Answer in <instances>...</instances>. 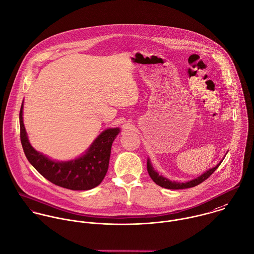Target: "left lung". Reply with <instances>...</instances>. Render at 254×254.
Wrapping results in <instances>:
<instances>
[{
	"instance_id": "obj_1",
	"label": "left lung",
	"mask_w": 254,
	"mask_h": 254,
	"mask_svg": "<svg viewBox=\"0 0 254 254\" xmlns=\"http://www.w3.org/2000/svg\"><path fill=\"white\" fill-rule=\"evenodd\" d=\"M223 162V160L214 168L208 169L206 172H204L203 174H201L200 176L189 180L187 182H176V181H171L168 179L167 177H164L162 174H159V172L157 170H155L150 159H148L147 161V169L149 172V175L151 176V178L154 180L155 183H157L158 185L164 187V188H168V189H185V188H190V187H194L200 183H202L204 180H206L216 169L219 168V166L221 165V163Z\"/></svg>"
}]
</instances>
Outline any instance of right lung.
Here are the masks:
<instances>
[{"instance_id": "right-lung-1", "label": "right lung", "mask_w": 254, "mask_h": 254, "mask_svg": "<svg viewBox=\"0 0 254 254\" xmlns=\"http://www.w3.org/2000/svg\"><path fill=\"white\" fill-rule=\"evenodd\" d=\"M23 102L19 111L20 141L24 155L32 167L55 185L71 190H89L103 180L109 165L111 146L120 129L108 128L98 135L81 157L58 162L37 152L29 143L23 124Z\"/></svg>"}]
</instances>
